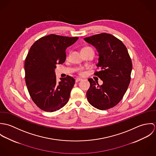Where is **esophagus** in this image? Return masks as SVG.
Segmentation results:
<instances>
[{"label":"esophagus","mask_w":156,"mask_h":156,"mask_svg":"<svg viewBox=\"0 0 156 156\" xmlns=\"http://www.w3.org/2000/svg\"><path fill=\"white\" fill-rule=\"evenodd\" d=\"M82 79H80V78H76V82H78L79 81H81Z\"/></svg>","instance_id":"obj_1"}]
</instances>
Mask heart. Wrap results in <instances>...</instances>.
<instances>
[{
	"label": "heart",
	"mask_w": 156,
	"mask_h": 156,
	"mask_svg": "<svg viewBox=\"0 0 156 156\" xmlns=\"http://www.w3.org/2000/svg\"><path fill=\"white\" fill-rule=\"evenodd\" d=\"M88 49H92V48L90 47H89V46H87V47H83V48L82 49V50H88ZM79 74L80 75H82V74H83V71L82 69H79Z\"/></svg>",
	"instance_id": "obj_1"
}]
</instances>
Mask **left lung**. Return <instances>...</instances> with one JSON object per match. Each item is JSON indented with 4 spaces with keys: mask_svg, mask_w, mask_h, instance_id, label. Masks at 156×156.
<instances>
[{
    "mask_svg": "<svg viewBox=\"0 0 156 156\" xmlns=\"http://www.w3.org/2000/svg\"><path fill=\"white\" fill-rule=\"evenodd\" d=\"M96 47L99 53V71L94 75L103 83L88 79L90 87L87 92L89 103L100 110L115 106L122 100L131 80L132 62L126 45L109 34L101 33L84 38Z\"/></svg>",
    "mask_w": 156,
    "mask_h": 156,
    "instance_id": "left-lung-1",
    "label": "left lung"
}]
</instances>
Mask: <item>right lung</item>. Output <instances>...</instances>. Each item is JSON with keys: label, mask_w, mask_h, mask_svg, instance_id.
<instances>
[{"label": "right lung", "mask_w": 156, "mask_h": 156, "mask_svg": "<svg viewBox=\"0 0 156 156\" xmlns=\"http://www.w3.org/2000/svg\"><path fill=\"white\" fill-rule=\"evenodd\" d=\"M78 38L47 35L37 40L27 53L24 64L26 84L32 101L44 111H58L69 100L75 80L67 75L57 82L55 69L57 64L65 61L66 49Z\"/></svg>", "instance_id": "right-lung-1"}]
</instances>
